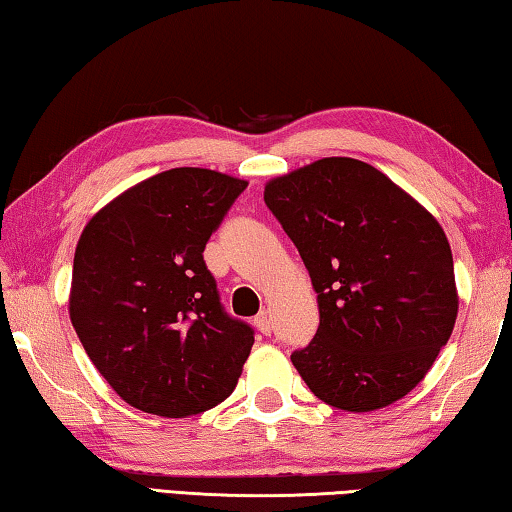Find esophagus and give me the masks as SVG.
Masks as SVG:
<instances>
[{"label":"esophagus","mask_w":512,"mask_h":512,"mask_svg":"<svg viewBox=\"0 0 512 512\" xmlns=\"http://www.w3.org/2000/svg\"><path fill=\"white\" fill-rule=\"evenodd\" d=\"M255 327L262 332L264 336H268L273 332V325H271V316L266 314V311H259V314L255 316Z\"/></svg>","instance_id":"esophagus-1"}]
</instances>
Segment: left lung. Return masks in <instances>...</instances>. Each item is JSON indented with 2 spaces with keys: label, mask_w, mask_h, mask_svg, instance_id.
I'll list each match as a JSON object with an SVG mask.
<instances>
[{
  "label": "left lung",
  "mask_w": 512,
  "mask_h": 512,
  "mask_svg": "<svg viewBox=\"0 0 512 512\" xmlns=\"http://www.w3.org/2000/svg\"><path fill=\"white\" fill-rule=\"evenodd\" d=\"M264 201L316 291V336L291 354L309 391L350 413L409 395L458 316L443 225L386 173L354 158H323L271 178Z\"/></svg>",
  "instance_id": "1"
}]
</instances>
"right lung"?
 <instances>
[{
	"label": "right lung",
	"mask_w": 512,
	"mask_h": 512,
	"mask_svg": "<svg viewBox=\"0 0 512 512\" xmlns=\"http://www.w3.org/2000/svg\"><path fill=\"white\" fill-rule=\"evenodd\" d=\"M246 185L214 169H169L112 198L81 232L69 318L135 409L187 418L235 391L255 336L223 311L203 250Z\"/></svg>",
	"instance_id": "obj_1"
}]
</instances>
